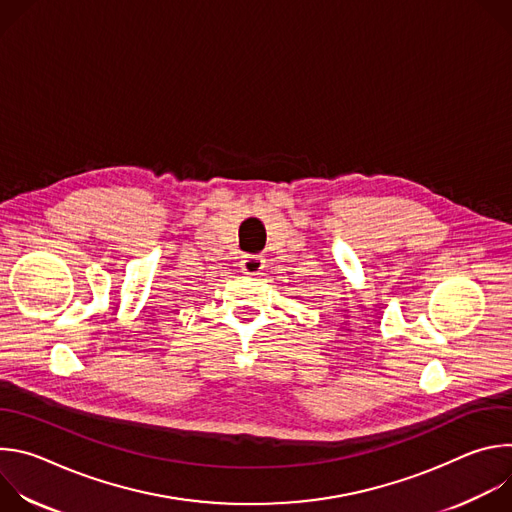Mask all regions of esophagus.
I'll return each mask as SVG.
<instances>
[{
    "mask_svg": "<svg viewBox=\"0 0 512 512\" xmlns=\"http://www.w3.org/2000/svg\"><path fill=\"white\" fill-rule=\"evenodd\" d=\"M265 267V259L261 255H245L241 259V269L247 275H259Z\"/></svg>",
    "mask_w": 512,
    "mask_h": 512,
    "instance_id": "obj_1",
    "label": "esophagus"
}]
</instances>
